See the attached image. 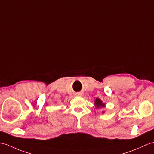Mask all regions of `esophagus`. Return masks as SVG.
Here are the masks:
<instances>
[{
  "label": "esophagus",
  "instance_id": "esophagus-1",
  "mask_svg": "<svg viewBox=\"0 0 154 154\" xmlns=\"http://www.w3.org/2000/svg\"><path fill=\"white\" fill-rule=\"evenodd\" d=\"M78 95H80V94H78Z\"/></svg>",
  "mask_w": 154,
  "mask_h": 154
}]
</instances>
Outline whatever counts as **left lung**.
Returning a JSON list of instances; mask_svg holds the SVG:
<instances>
[{
	"instance_id": "8db88e82",
	"label": "left lung",
	"mask_w": 154,
	"mask_h": 154,
	"mask_svg": "<svg viewBox=\"0 0 154 154\" xmlns=\"http://www.w3.org/2000/svg\"><path fill=\"white\" fill-rule=\"evenodd\" d=\"M94 104L96 109H99V108H103L106 106V104L103 103L102 100H101L99 98H96L94 100ZM104 111H102V114L104 113Z\"/></svg>"
}]
</instances>
